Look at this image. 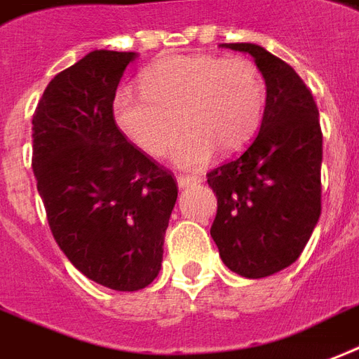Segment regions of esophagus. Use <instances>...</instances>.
<instances>
[{"mask_svg":"<svg viewBox=\"0 0 359 359\" xmlns=\"http://www.w3.org/2000/svg\"><path fill=\"white\" fill-rule=\"evenodd\" d=\"M177 182H179V188H188V186L191 184H199L201 179L196 177V175H179V177H177Z\"/></svg>","mask_w":359,"mask_h":359,"instance_id":"esophagus-1","label":"esophagus"}]
</instances>
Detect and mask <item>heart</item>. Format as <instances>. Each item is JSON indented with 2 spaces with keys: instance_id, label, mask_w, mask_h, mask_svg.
<instances>
[{
  "instance_id": "1",
  "label": "heart",
  "mask_w": 359,
  "mask_h": 359,
  "mask_svg": "<svg viewBox=\"0 0 359 359\" xmlns=\"http://www.w3.org/2000/svg\"><path fill=\"white\" fill-rule=\"evenodd\" d=\"M265 107L267 84L252 60L190 54L144 71L141 92L120 90L113 113L120 131L149 156L163 154L179 128L186 130L171 156L180 168L196 169L216 149H245L262 128Z\"/></svg>"
}]
</instances>
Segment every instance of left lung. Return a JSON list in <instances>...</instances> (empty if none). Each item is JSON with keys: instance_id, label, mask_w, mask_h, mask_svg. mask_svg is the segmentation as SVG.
Here are the masks:
<instances>
[{"instance_id": "1", "label": "left lung", "mask_w": 359, "mask_h": 359, "mask_svg": "<svg viewBox=\"0 0 359 359\" xmlns=\"http://www.w3.org/2000/svg\"><path fill=\"white\" fill-rule=\"evenodd\" d=\"M248 52L267 84L258 135L207 173L218 199L210 237L229 269L246 278L275 275L299 258L322 210L318 107L292 65L252 43Z\"/></svg>"}]
</instances>
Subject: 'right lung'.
Listing matches in <instances>:
<instances>
[{
    "mask_svg": "<svg viewBox=\"0 0 359 359\" xmlns=\"http://www.w3.org/2000/svg\"><path fill=\"white\" fill-rule=\"evenodd\" d=\"M135 52L94 50L54 76L32 120L37 190L54 239L90 280L135 292L160 273L175 175L128 141L113 101Z\"/></svg>",
    "mask_w": 359,
    "mask_h": 359,
    "instance_id": "add662e5",
    "label": "right lung"
}]
</instances>
